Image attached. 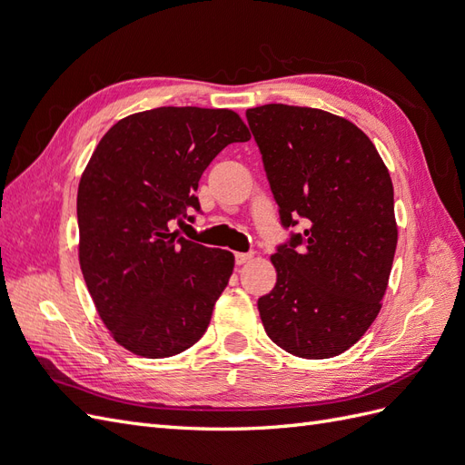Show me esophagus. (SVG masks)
<instances>
[{
  "label": "esophagus",
  "mask_w": 465,
  "mask_h": 465,
  "mask_svg": "<svg viewBox=\"0 0 465 465\" xmlns=\"http://www.w3.org/2000/svg\"><path fill=\"white\" fill-rule=\"evenodd\" d=\"M252 252H238V254H234V262L238 263V265H242V263H246V262H250L252 260Z\"/></svg>",
  "instance_id": "1"
}]
</instances>
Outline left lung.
Masks as SVG:
<instances>
[{
	"label": "left lung",
	"mask_w": 465,
	"mask_h": 465,
	"mask_svg": "<svg viewBox=\"0 0 465 465\" xmlns=\"http://www.w3.org/2000/svg\"><path fill=\"white\" fill-rule=\"evenodd\" d=\"M267 180L291 232L272 262L277 283L258 299L270 340L302 359L355 345L378 316L398 244L393 186L355 124L306 106L246 110Z\"/></svg>",
	"instance_id": "8db88e82"
}]
</instances>
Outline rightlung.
Here are the masks:
<instances>
[{
    "instance_id": "obj_1",
    "label": "right lung",
    "mask_w": 465,
    "mask_h": 465,
    "mask_svg": "<svg viewBox=\"0 0 465 465\" xmlns=\"http://www.w3.org/2000/svg\"><path fill=\"white\" fill-rule=\"evenodd\" d=\"M250 132L232 110L161 106L104 134L79 182V263L112 337L164 359L205 333L234 256L171 232L209 163ZM193 221V217H188Z\"/></svg>"
}]
</instances>
